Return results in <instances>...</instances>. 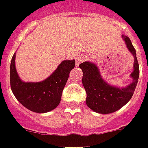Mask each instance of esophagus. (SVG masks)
I'll return each instance as SVG.
<instances>
[{
    "label": "esophagus",
    "instance_id": "1",
    "mask_svg": "<svg viewBox=\"0 0 148 148\" xmlns=\"http://www.w3.org/2000/svg\"><path fill=\"white\" fill-rule=\"evenodd\" d=\"M86 58L84 56H82V55H80V56H77L76 58V64L77 65H79L81 64V62H83L84 60H85Z\"/></svg>",
    "mask_w": 148,
    "mask_h": 148
}]
</instances>
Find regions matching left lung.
<instances>
[{
	"label": "left lung",
	"mask_w": 148,
	"mask_h": 148,
	"mask_svg": "<svg viewBox=\"0 0 148 148\" xmlns=\"http://www.w3.org/2000/svg\"><path fill=\"white\" fill-rule=\"evenodd\" d=\"M128 51L133 55L134 71L131 74L132 82L124 88L114 87L104 81L97 65L89 61L81 64L79 67L83 71L82 83L87 93L86 103L89 108L99 114H110L121 108L134 95L139 78V64L136 51L128 37L122 35Z\"/></svg>",
	"instance_id": "obj_1"
}]
</instances>
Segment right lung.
<instances>
[{
	"instance_id": "obj_1",
	"label": "right lung",
	"mask_w": 148,
	"mask_h": 148,
	"mask_svg": "<svg viewBox=\"0 0 148 148\" xmlns=\"http://www.w3.org/2000/svg\"><path fill=\"white\" fill-rule=\"evenodd\" d=\"M15 53L10 68V88L22 105L36 113H47L60 103L69 74L75 66V60H63L51 76L40 82H24L15 67Z\"/></svg>"
}]
</instances>
